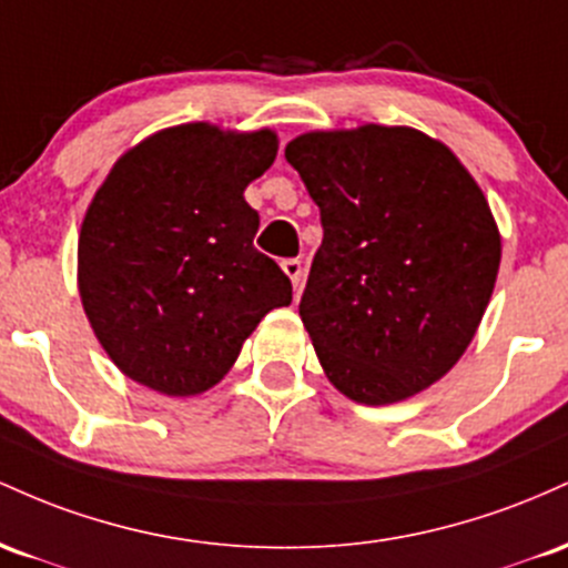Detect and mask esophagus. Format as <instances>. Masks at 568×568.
<instances>
[{
	"label": "esophagus",
	"mask_w": 568,
	"mask_h": 568,
	"mask_svg": "<svg viewBox=\"0 0 568 568\" xmlns=\"http://www.w3.org/2000/svg\"><path fill=\"white\" fill-rule=\"evenodd\" d=\"M282 271L286 273V276H290L292 286L297 290V286H301V282H303V263H301V260H284Z\"/></svg>",
	"instance_id": "1"
}]
</instances>
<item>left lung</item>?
<instances>
[{
    "label": "left lung",
    "mask_w": 568,
    "mask_h": 568,
    "mask_svg": "<svg viewBox=\"0 0 568 568\" xmlns=\"http://www.w3.org/2000/svg\"><path fill=\"white\" fill-rule=\"evenodd\" d=\"M284 155L322 212L301 318L324 375L359 405L429 388L473 343L499 273L480 184L407 125L308 131Z\"/></svg>",
    "instance_id": "obj_1"
}]
</instances>
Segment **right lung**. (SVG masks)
Listing matches in <instances>:
<instances>
[{
	"label": "right lung",
	"mask_w": 568,
	"mask_h": 568,
	"mask_svg": "<svg viewBox=\"0 0 568 568\" xmlns=\"http://www.w3.org/2000/svg\"><path fill=\"white\" fill-rule=\"evenodd\" d=\"M276 131L182 123L118 158L82 216L78 290L101 348L165 397L209 392L292 284L254 250L244 190L276 161Z\"/></svg>",
	"instance_id": "add662e5"
}]
</instances>
